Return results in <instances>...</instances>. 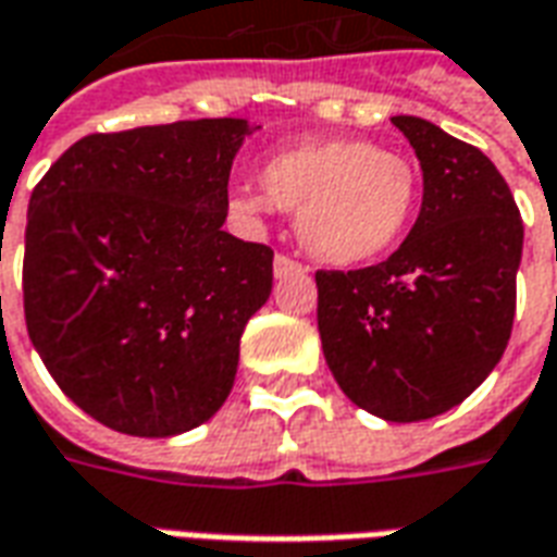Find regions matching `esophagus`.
<instances>
[{
  "mask_svg": "<svg viewBox=\"0 0 557 557\" xmlns=\"http://www.w3.org/2000/svg\"><path fill=\"white\" fill-rule=\"evenodd\" d=\"M308 267H302L294 258H287V255H275L273 258V273L275 278H284V275H294V273H306Z\"/></svg>",
  "mask_w": 557,
  "mask_h": 557,
  "instance_id": "esophagus-1",
  "label": "esophagus"
}]
</instances>
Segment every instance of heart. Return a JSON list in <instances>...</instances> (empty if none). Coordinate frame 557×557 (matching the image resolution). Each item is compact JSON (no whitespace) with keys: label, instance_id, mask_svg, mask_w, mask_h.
<instances>
[{"label":"heart","instance_id":"b5f03b06","mask_svg":"<svg viewBox=\"0 0 557 557\" xmlns=\"http://www.w3.org/2000/svg\"><path fill=\"white\" fill-rule=\"evenodd\" d=\"M263 193H239L234 207L258 216L267 207L296 213V234L311 258L359 267L395 249L412 225L418 172L371 141H306L263 162Z\"/></svg>","mask_w":557,"mask_h":557}]
</instances>
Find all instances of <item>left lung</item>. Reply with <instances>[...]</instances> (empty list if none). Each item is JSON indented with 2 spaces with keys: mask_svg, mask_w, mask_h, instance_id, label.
<instances>
[{
  "mask_svg": "<svg viewBox=\"0 0 557 557\" xmlns=\"http://www.w3.org/2000/svg\"><path fill=\"white\" fill-rule=\"evenodd\" d=\"M424 172L421 213L395 255L364 270H318V329L341 392L385 421L462 404L513 329L522 219L474 145L416 115L392 117Z\"/></svg>",
  "mask_w": 557,
  "mask_h": 557,
  "instance_id": "left-lung-1",
  "label": "left lung"
}]
</instances>
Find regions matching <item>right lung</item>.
Wrapping results in <instances>:
<instances>
[{
	"label": "right lung",
	"instance_id": "obj_1",
	"mask_svg": "<svg viewBox=\"0 0 557 557\" xmlns=\"http://www.w3.org/2000/svg\"><path fill=\"white\" fill-rule=\"evenodd\" d=\"M243 117L91 133L32 193L28 338L64 395L127 436H177L231 395L273 249L222 231Z\"/></svg>",
	"mask_w": 557,
	"mask_h": 557
}]
</instances>
